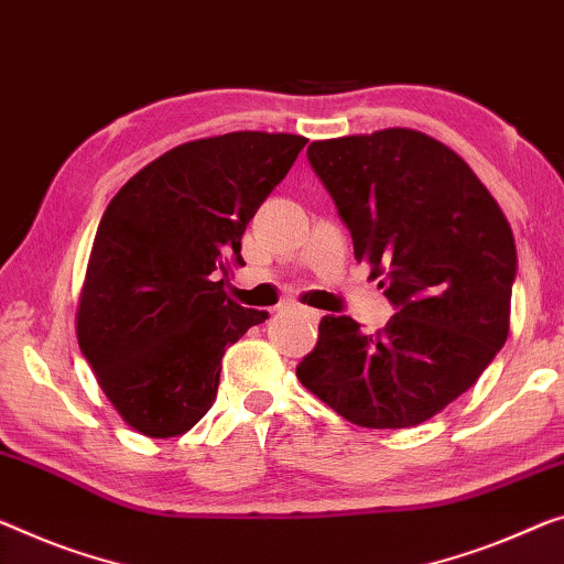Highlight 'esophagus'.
I'll list each match as a JSON object with an SVG mask.
<instances>
[{
    "label": "esophagus",
    "mask_w": 564,
    "mask_h": 564,
    "mask_svg": "<svg viewBox=\"0 0 564 564\" xmlns=\"http://www.w3.org/2000/svg\"><path fill=\"white\" fill-rule=\"evenodd\" d=\"M299 314L304 316V318H308V322H318V318H322V314H318L316 308H306V306H299Z\"/></svg>",
    "instance_id": "1"
}]
</instances>
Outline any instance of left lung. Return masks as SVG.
<instances>
[{
    "instance_id": "1",
    "label": "left lung",
    "mask_w": 564,
    "mask_h": 564,
    "mask_svg": "<svg viewBox=\"0 0 564 564\" xmlns=\"http://www.w3.org/2000/svg\"><path fill=\"white\" fill-rule=\"evenodd\" d=\"M306 156L394 316L375 334L324 316L296 377L355 425L425 423L509 336L517 246L507 217L456 151L413 129L311 141Z\"/></svg>"
}]
</instances>
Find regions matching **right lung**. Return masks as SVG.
I'll return each instance as SVG.
<instances>
[{
    "label": "right lung",
    "instance_id": "obj_1",
    "mask_svg": "<svg viewBox=\"0 0 564 564\" xmlns=\"http://www.w3.org/2000/svg\"><path fill=\"white\" fill-rule=\"evenodd\" d=\"M306 147L296 133L232 131L174 147L100 217L78 306V344L119 415L174 438L213 408L223 355L268 311L225 293L258 207Z\"/></svg>",
    "mask_w": 564,
    "mask_h": 564
}]
</instances>
